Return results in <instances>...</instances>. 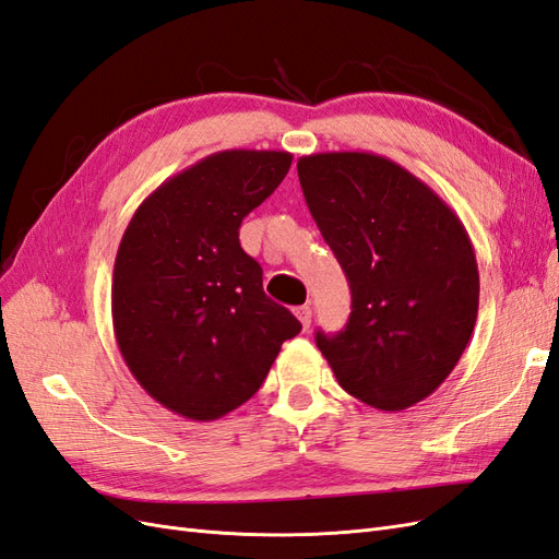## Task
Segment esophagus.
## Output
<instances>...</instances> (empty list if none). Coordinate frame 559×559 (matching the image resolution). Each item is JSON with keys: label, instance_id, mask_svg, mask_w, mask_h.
Masks as SVG:
<instances>
[{"label": "esophagus", "instance_id": "obj_1", "mask_svg": "<svg viewBox=\"0 0 559 559\" xmlns=\"http://www.w3.org/2000/svg\"><path fill=\"white\" fill-rule=\"evenodd\" d=\"M295 317L299 319V323H302V328L307 331V328L311 325V307H309V305L297 307V309H295Z\"/></svg>", "mask_w": 559, "mask_h": 559}]
</instances>
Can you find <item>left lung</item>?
Returning <instances> with one entry per match:
<instances>
[{"label": "left lung", "mask_w": 559, "mask_h": 559, "mask_svg": "<svg viewBox=\"0 0 559 559\" xmlns=\"http://www.w3.org/2000/svg\"><path fill=\"white\" fill-rule=\"evenodd\" d=\"M305 200L352 290V313L317 347L340 388L380 411L423 402L451 376L479 309V271L457 214L390 157L297 160Z\"/></svg>", "instance_id": "1"}]
</instances>
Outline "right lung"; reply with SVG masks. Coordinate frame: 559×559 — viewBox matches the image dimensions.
Instances as JSON below:
<instances>
[{
    "label": "right lung",
    "mask_w": 559,
    "mask_h": 559,
    "mask_svg": "<svg viewBox=\"0 0 559 559\" xmlns=\"http://www.w3.org/2000/svg\"><path fill=\"white\" fill-rule=\"evenodd\" d=\"M290 163L285 151L212 153L157 186L124 228L112 331L136 382L177 416L207 423L246 404L302 331L238 240Z\"/></svg>",
    "instance_id": "1"
}]
</instances>
